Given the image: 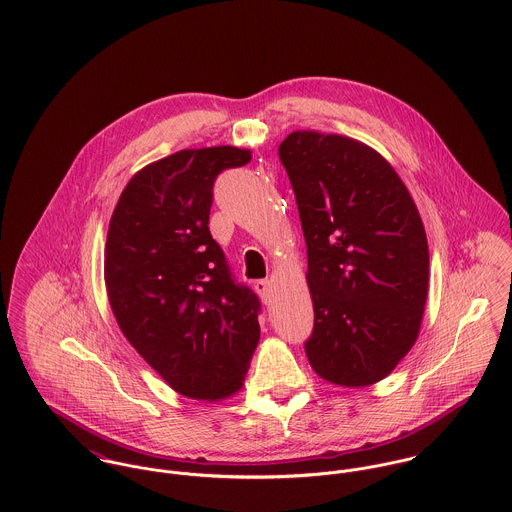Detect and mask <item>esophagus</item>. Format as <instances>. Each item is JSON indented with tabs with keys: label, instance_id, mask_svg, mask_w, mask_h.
<instances>
[{
	"label": "esophagus",
	"instance_id": "1",
	"mask_svg": "<svg viewBox=\"0 0 512 512\" xmlns=\"http://www.w3.org/2000/svg\"><path fill=\"white\" fill-rule=\"evenodd\" d=\"M254 290L258 292L266 305H270V301H272V282L270 280H256Z\"/></svg>",
	"mask_w": 512,
	"mask_h": 512
}]
</instances>
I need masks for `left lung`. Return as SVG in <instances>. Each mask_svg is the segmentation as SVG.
<instances>
[{"mask_svg":"<svg viewBox=\"0 0 512 512\" xmlns=\"http://www.w3.org/2000/svg\"><path fill=\"white\" fill-rule=\"evenodd\" d=\"M278 153L307 246L309 365L339 386L374 384L404 359L422 325L430 254L416 203L363 142L303 130Z\"/></svg>","mask_w":512,"mask_h":512,"instance_id":"left-lung-1","label":"left lung"}]
</instances>
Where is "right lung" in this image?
Listing matches in <instances>:
<instances>
[{"instance_id": "add662e5", "label": "right lung", "mask_w": 512, "mask_h": 512, "mask_svg": "<svg viewBox=\"0 0 512 512\" xmlns=\"http://www.w3.org/2000/svg\"><path fill=\"white\" fill-rule=\"evenodd\" d=\"M252 159L232 146L181 149L122 191L104 248V280L130 345L175 392L222 400L242 388L260 339V299L236 284L213 240L215 179Z\"/></svg>"}]
</instances>
